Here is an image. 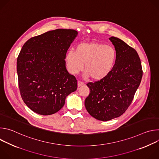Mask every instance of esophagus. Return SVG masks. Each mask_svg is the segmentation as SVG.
Here are the masks:
<instances>
[{"label":"esophagus","instance_id":"esophagus-1","mask_svg":"<svg viewBox=\"0 0 159 159\" xmlns=\"http://www.w3.org/2000/svg\"><path fill=\"white\" fill-rule=\"evenodd\" d=\"M83 85H84V82H81V81H78V82H77V85H78L79 87H81V86Z\"/></svg>","mask_w":159,"mask_h":159}]
</instances>
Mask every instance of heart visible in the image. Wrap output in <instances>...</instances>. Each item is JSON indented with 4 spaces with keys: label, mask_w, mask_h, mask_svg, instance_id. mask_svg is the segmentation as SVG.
<instances>
[{
    "label": "heart",
    "mask_w": 159,
    "mask_h": 159,
    "mask_svg": "<svg viewBox=\"0 0 159 159\" xmlns=\"http://www.w3.org/2000/svg\"><path fill=\"white\" fill-rule=\"evenodd\" d=\"M116 52L114 48L98 42L82 43L75 50L67 52L65 60L69 71L77 74L84 68V77H91L94 81L106 78L114 67Z\"/></svg>",
    "instance_id": "heart-1"
}]
</instances>
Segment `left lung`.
<instances>
[{
  "mask_svg": "<svg viewBox=\"0 0 159 159\" xmlns=\"http://www.w3.org/2000/svg\"><path fill=\"white\" fill-rule=\"evenodd\" d=\"M109 39L116 52L115 64L106 78L87 84L90 94L85 100L87 112L103 121L118 118L126 111L143 75L141 61L136 50L116 37Z\"/></svg>",
  "mask_w": 159,
  "mask_h": 159,
  "instance_id": "obj_1",
  "label": "left lung"
}]
</instances>
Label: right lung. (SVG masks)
Wrapping results in <instances>:
<instances>
[{"label":"right lung","instance_id":"1","mask_svg":"<svg viewBox=\"0 0 159 159\" xmlns=\"http://www.w3.org/2000/svg\"><path fill=\"white\" fill-rule=\"evenodd\" d=\"M74 30L57 29L28 39L17 60L21 98L33 111L50 115L60 110L77 80L65 66L66 52L77 37Z\"/></svg>","mask_w":159,"mask_h":159}]
</instances>
